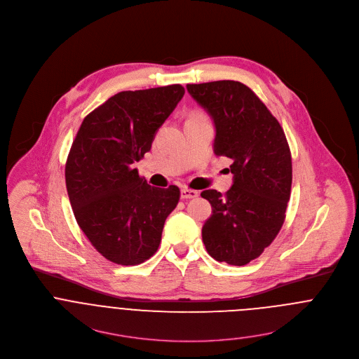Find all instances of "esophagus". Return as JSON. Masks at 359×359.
<instances>
[{"label": "esophagus", "instance_id": "34e87169", "mask_svg": "<svg viewBox=\"0 0 359 359\" xmlns=\"http://www.w3.org/2000/svg\"><path fill=\"white\" fill-rule=\"evenodd\" d=\"M197 196H198V192L194 191V189H188V188L181 189V197L182 198H195Z\"/></svg>", "mask_w": 359, "mask_h": 359}]
</instances>
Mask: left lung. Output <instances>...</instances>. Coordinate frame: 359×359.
Wrapping results in <instances>:
<instances>
[{
	"mask_svg": "<svg viewBox=\"0 0 359 359\" xmlns=\"http://www.w3.org/2000/svg\"><path fill=\"white\" fill-rule=\"evenodd\" d=\"M187 89L214 121L215 155L233 161L228 192H201L212 207L203 243L215 261L243 266L261 255L284 224L292 185L290 145L278 121L244 83L214 81Z\"/></svg>",
	"mask_w": 359,
	"mask_h": 359,
	"instance_id": "1",
	"label": "left lung"
}]
</instances>
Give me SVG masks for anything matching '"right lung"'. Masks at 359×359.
I'll return each mask as SVG.
<instances>
[{"instance_id":"right-lung-1","label":"right lung","mask_w":359,"mask_h":359,"mask_svg":"<svg viewBox=\"0 0 359 359\" xmlns=\"http://www.w3.org/2000/svg\"><path fill=\"white\" fill-rule=\"evenodd\" d=\"M184 93L181 85L121 92L92 111L76 133L65 163L67 192L79 228L108 261L140 264L159 248L180 189L148 185L134 163L151 151Z\"/></svg>"}]
</instances>
